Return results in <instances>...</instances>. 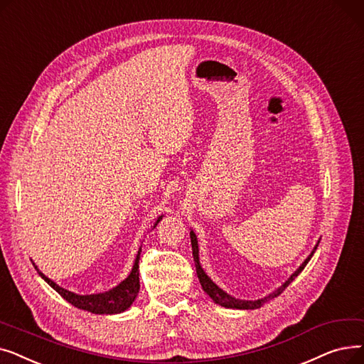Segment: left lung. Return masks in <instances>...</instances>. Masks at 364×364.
Wrapping results in <instances>:
<instances>
[{
	"label": "left lung",
	"instance_id": "8db88e82",
	"mask_svg": "<svg viewBox=\"0 0 364 364\" xmlns=\"http://www.w3.org/2000/svg\"><path fill=\"white\" fill-rule=\"evenodd\" d=\"M189 237H191L193 256H194V262H196V269H197V275H198V280H200V283H201L203 290L213 299L215 304H218V305H220V306H225V308H235V309H256V308H261L265 302H268V301L277 298L279 295H282L283 290H284L293 280H295L296 277L302 272V269L306 267V264L309 262V259L313 257V255L316 253V250H317V247H318V243H320V241H317L316 247L313 249V252H311L309 256L302 262V265H301L295 272H293V274L289 277V279H287L279 289L274 290L272 293H269L268 296H265V298H262V299H257V301H243V299H237V298L228 295L227 291H223L219 286H216V284L210 280V277L204 272V269H203L201 265H200L197 235L194 234V231H191V232H189Z\"/></svg>",
	"mask_w": 364,
	"mask_h": 364
}]
</instances>
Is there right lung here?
Wrapping results in <instances>:
<instances>
[{
  "mask_svg": "<svg viewBox=\"0 0 364 364\" xmlns=\"http://www.w3.org/2000/svg\"><path fill=\"white\" fill-rule=\"evenodd\" d=\"M163 219V215L159 216V219L155 220L154 227H157V223ZM141 252L142 249H139L134 259L133 268L130 271V274L127 275V279L121 282L118 286L112 287L111 290L105 291V293H96V295H77L74 291H69L63 287H60L59 284H56L55 282H51L48 277H46L37 267V272L41 275V279H44V282H47L48 286L53 287L59 295L68 301L69 304H73L74 306L89 311V313L93 314H118L123 313L127 308H130V305L134 302L137 293H139V257H141Z\"/></svg>",
  "mask_w": 364,
  "mask_h": 364,
  "instance_id": "add662e5",
  "label": "right lung"
}]
</instances>
